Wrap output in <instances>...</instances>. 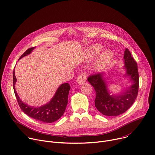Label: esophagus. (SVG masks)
<instances>
[{"label": "esophagus", "instance_id": "esophagus-1", "mask_svg": "<svg viewBox=\"0 0 155 155\" xmlns=\"http://www.w3.org/2000/svg\"><path fill=\"white\" fill-rule=\"evenodd\" d=\"M86 79H87L86 75H85L84 73H82L78 76L77 79V82L78 84L81 85L84 84L85 81H86Z\"/></svg>", "mask_w": 155, "mask_h": 155}]
</instances>
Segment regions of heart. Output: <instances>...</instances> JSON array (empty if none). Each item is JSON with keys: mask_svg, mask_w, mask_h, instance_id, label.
<instances>
[{"mask_svg": "<svg viewBox=\"0 0 155 155\" xmlns=\"http://www.w3.org/2000/svg\"><path fill=\"white\" fill-rule=\"evenodd\" d=\"M103 47L100 44H95L90 48V52L92 56L97 55L102 50ZM114 54L110 50L105 51L98 57L96 60L94 68L96 70H102L107 67L114 60Z\"/></svg>", "mask_w": 155, "mask_h": 155, "instance_id": "heart-1", "label": "heart"}]
</instances>
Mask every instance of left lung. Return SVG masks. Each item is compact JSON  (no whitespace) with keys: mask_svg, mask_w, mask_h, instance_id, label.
I'll return each instance as SVG.
<instances>
[{"mask_svg":"<svg viewBox=\"0 0 155 155\" xmlns=\"http://www.w3.org/2000/svg\"><path fill=\"white\" fill-rule=\"evenodd\" d=\"M124 64L125 73L123 76L128 78L131 85L123 88L118 94H111L108 88L110 84L105 73L95 74L87 79L96 92L95 107L102 114L114 116L123 114L132 105L137 98L139 85L138 68L127 48L124 50Z\"/></svg>","mask_w":155,"mask_h":155,"instance_id":"1","label":"left lung"}]
</instances>
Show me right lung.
I'll return each mask as SVG.
<instances>
[{
  "instance_id": "add662e5",
  "label": "right lung",
  "mask_w": 155,
  "mask_h": 155,
  "mask_svg": "<svg viewBox=\"0 0 155 155\" xmlns=\"http://www.w3.org/2000/svg\"><path fill=\"white\" fill-rule=\"evenodd\" d=\"M35 48L36 47L28 48L21 56L19 60L29 55ZM16 82V78L15 74L14 68L13 73V85L14 92L20 108L29 117L43 123H51L56 121L63 116L68 104V97L69 91L70 90V85L68 83L61 84L57 89L54 97L47 104L40 107H34L25 104L20 99L15 90Z\"/></svg>"
}]
</instances>
